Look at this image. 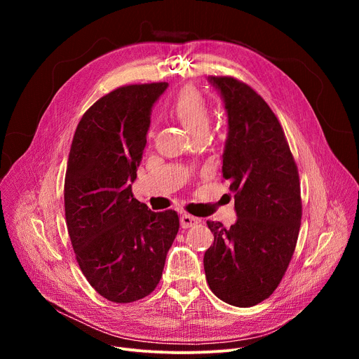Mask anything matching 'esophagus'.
I'll list each match as a JSON object with an SVG mask.
<instances>
[{
  "mask_svg": "<svg viewBox=\"0 0 359 359\" xmlns=\"http://www.w3.org/2000/svg\"><path fill=\"white\" fill-rule=\"evenodd\" d=\"M199 222V218L194 217V215H189V214H183L180 217V225L182 229H191V227H195V225Z\"/></svg>",
  "mask_w": 359,
  "mask_h": 359,
  "instance_id": "esophagus-1",
  "label": "esophagus"
}]
</instances>
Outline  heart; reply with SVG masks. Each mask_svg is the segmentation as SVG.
Here are the masks:
<instances>
[{"label": "heart", "instance_id": "b5f03b06", "mask_svg": "<svg viewBox=\"0 0 359 359\" xmlns=\"http://www.w3.org/2000/svg\"><path fill=\"white\" fill-rule=\"evenodd\" d=\"M173 116L191 135L206 134L211 122L210 107L202 94L194 87H184L172 103Z\"/></svg>", "mask_w": 359, "mask_h": 359}]
</instances>
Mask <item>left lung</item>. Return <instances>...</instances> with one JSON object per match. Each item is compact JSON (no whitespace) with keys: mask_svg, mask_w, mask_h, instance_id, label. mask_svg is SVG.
Wrapping results in <instances>:
<instances>
[{"mask_svg":"<svg viewBox=\"0 0 359 359\" xmlns=\"http://www.w3.org/2000/svg\"><path fill=\"white\" fill-rule=\"evenodd\" d=\"M229 113L222 177L230 180L237 219L206 221L214 244L203 269L224 303L252 307L272 295L292 259L303 215L299 176L278 118L262 96L234 77H210Z\"/></svg>","mask_w":359,"mask_h":359,"instance_id":"8db88e82","label":"left lung"}]
</instances>
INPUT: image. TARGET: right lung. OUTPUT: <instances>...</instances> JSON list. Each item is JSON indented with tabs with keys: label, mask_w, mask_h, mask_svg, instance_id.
Segmentation results:
<instances>
[{
	"label": "right lung",
	"mask_w": 359,
	"mask_h": 359,
	"mask_svg": "<svg viewBox=\"0 0 359 359\" xmlns=\"http://www.w3.org/2000/svg\"><path fill=\"white\" fill-rule=\"evenodd\" d=\"M167 83L129 84L104 94L75 129L64 183L67 229L88 284L111 303L156 290L179 231L173 210L153 212L132 195L149 113Z\"/></svg>",
	"instance_id": "add662e5"
}]
</instances>
